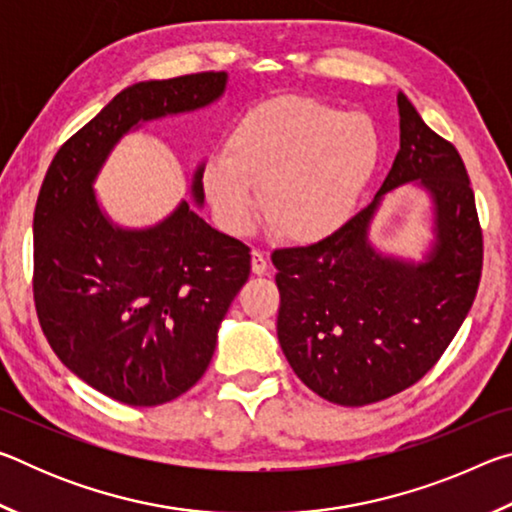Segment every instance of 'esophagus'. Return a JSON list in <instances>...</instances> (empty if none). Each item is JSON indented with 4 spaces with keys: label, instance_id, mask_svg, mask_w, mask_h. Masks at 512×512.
Returning a JSON list of instances; mask_svg holds the SVG:
<instances>
[{
    "label": "esophagus",
    "instance_id": "obj_1",
    "mask_svg": "<svg viewBox=\"0 0 512 512\" xmlns=\"http://www.w3.org/2000/svg\"><path fill=\"white\" fill-rule=\"evenodd\" d=\"M250 266H253L255 275H264L268 271V259L262 250H253V253H250Z\"/></svg>",
    "mask_w": 512,
    "mask_h": 512
}]
</instances>
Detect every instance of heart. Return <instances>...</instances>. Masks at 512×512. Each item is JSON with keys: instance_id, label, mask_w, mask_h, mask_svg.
I'll use <instances>...</instances> for the list:
<instances>
[{"instance_id": "1", "label": "heart", "mask_w": 512, "mask_h": 512, "mask_svg": "<svg viewBox=\"0 0 512 512\" xmlns=\"http://www.w3.org/2000/svg\"><path fill=\"white\" fill-rule=\"evenodd\" d=\"M379 160L372 119L309 97L257 103L225 142V158L203 169V187L221 228L244 235L255 221V192L277 237L325 239L350 219Z\"/></svg>"}]
</instances>
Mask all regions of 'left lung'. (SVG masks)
Segmentation results:
<instances>
[{"label":"left lung","mask_w":512,"mask_h":512,"mask_svg":"<svg viewBox=\"0 0 512 512\" xmlns=\"http://www.w3.org/2000/svg\"><path fill=\"white\" fill-rule=\"evenodd\" d=\"M397 110L400 151L372 203L318 244L271 255L284 357L302 384L341 406L386 400L427 375L481 280L483 232L461 155L402 92ZM413 179L434 201L437 244L422 265L381 256L367 241L380 198Z\"/></svg>","instance_id":"1"}]
</instances>
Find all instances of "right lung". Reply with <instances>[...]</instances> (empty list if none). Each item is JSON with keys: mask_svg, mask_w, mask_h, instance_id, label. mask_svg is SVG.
I'll list each match as a JSON object with an SVG mask.
<instances>
[{"mask_svg": "<svg viewBox=\"0 0 512 512\" xmlns=\"http://www.w3.org/2000/svg\"><path fill=\"white\" fill-rule=\"evenodd\" d=\"M228 74L201 72L121 90L60 146L33 214V300L58 359L112 400L158 406L187 393L250 275V248L207 225L187 201L146 230L112 225L92 183L140 121L203 108ZM203 167L194 201L203 203Z\"/></svg>", "mask_w": 512, "mask_h": 512, "instance_id": "obj_1", "label": "right lung"}]
</instances>
